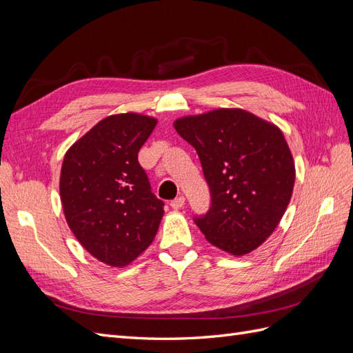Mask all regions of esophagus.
I'll return each mask as SVG.
<instances>
[{
  "instance_id": "34e87169",
  "label": "esophagus",
  "mask_w": 353,
  "mask_h": 353,
  "mask_svg": "<svg viewBox=\"0 0 353 353\" xmlns=\"http://www.w3.org/2000/svg\"><path fill=\"white\" fill-rule=\"evenodd\" d=\"M184 205H185V197L184 196H179V197H176V199L170 201V208H172L174 210L184 208Z\"/></svg>"
}]
</instances>
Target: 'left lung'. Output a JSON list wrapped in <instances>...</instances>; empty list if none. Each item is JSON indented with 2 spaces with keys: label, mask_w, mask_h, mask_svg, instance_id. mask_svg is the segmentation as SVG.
<instances>
[{
  "label": "left lung",
  "mask_w": 353,
  "mask_h": 353,
  "mask_svg": "<svg viewBox=\"0 0 353 353\" xmlns=\"http://www.w3.org/2000/svg\"><path fill=\"white\" fill-rule=\"evenodd\" d=\"M176 132L196 148L210 208L194 216L206 240L243 256L279 225L294 185V163L283 132L241 109H216L175 121Z\"/></svg>",
  "instance_id": "obj_1"
}]
</instances>
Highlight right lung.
Instances as JSON below:
<instances>
[{"mask_svg":"<svg viewBox=\"0 0 353 353\" xmlns=\"http://www.w3.org/2000/svg\"><path fill=\"white\" fill-rule=\"evenodd\" d=\"M156 123L138 113L108 116L63 159L60 199L68 225L85 250L110 266L138 258L165 213L138 162Z\"/></svg>","mask_w":353,"mask_h":353,"instance_id":"add662e5","label":"right lung"}]
</instances>
